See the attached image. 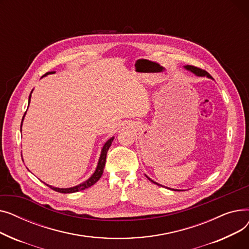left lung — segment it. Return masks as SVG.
Listing matches in <instances>:
<instances>
[{"mask_svg":"<svg viewBox=\"0 0 249 249\" xmlns=\"http://www.w3.org/2000/svg\"><path fill=\"white\" fill-rule=\"evenodd\" d=\"M185 69H186V70H188V71H192L193 73H195V74L197 75V76H207V77H209V78H212V80H213V77L210 75V73H208L206 71H204V70H201V69H199V68L193 67V65H186ZM146 178H148L150 181H152L153 184L158 185V186H161V185L158 184V182H155L154 180H152L151 178H149L147 176H146ZM161 187H162V186H161ZM175 191H178V190H175Z\"/></svg>","mask_w":249,"mask_h":249,"instance_id":"8db88e82","label":"left lung"}]
</instances>
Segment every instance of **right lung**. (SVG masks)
I'll use <instances>...</instances> for the list:
<instances>
[{
    "label": "right lung",
    "instance_id": "obj_1",
    "mask_svg": "<svg viewBox=\"0 0 249 249\" xmlns=\"http://www.w3.org/2000/svg\"><path fill=\"white\" fill-rule=\"evenodd\" d=\"M51 73H54V71H49V72H46V73L44 74V76H45V75H47V74H51ZM32 90H33V89H32ZM31 94H32V91H31ZM31 94H30V96H29L28 103H30ZM28 106H29V104H28ZM25 114H26V112H25ZM25 114H24V116H23V119H24V117H25ZM23 119H22V123H23ZM21 127H22V124H21ZM113 140H114V136H113V137H111V138H110L106 143H105L104 146H103V148H102V151H101V155H100V159H99L98 165H97V168H96L95 173H94L93 175H91V177H89V178H88L87 180H85L84 182H82V184L77 185V186H75V187L67 188V189H62V188H61V189H60V188H54V187L49 186V185H46V184H45V185H46V186H48L50 189H52L53 191H56V192H58V193H62V194H71V193L80 192V191L86 190V189H88V188L91 187L93 185H95L96 182L100 179V178L102 177V175H103L104 167H105V163H106V156H107V152H108V150H109V148H110V146H111V144H112Z\"/></svg>",
    "mask_w": 249,
    "mask_h": 249
}]
</instances>
